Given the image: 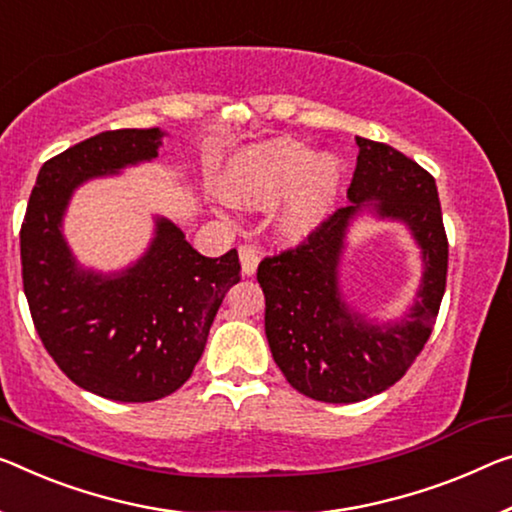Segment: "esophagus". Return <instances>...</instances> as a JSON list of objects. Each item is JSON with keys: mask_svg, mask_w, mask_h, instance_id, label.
I'll use <instances>...</instances> for the list:
<instances>
[{"mask_svg": "<svg viewBox=\"0 0 512 512\" xmlns=\"http://www.w3.org/2000/svg\"><path fill=\"white\" fill-rule=\"evenodd\" d=\"M258 261H261V251H258L254 245H242L240 247V263H242V274H256Z\"/></svg>", "mask_w": 512, "mask_h": 512, "instance_id": "obj_1", "label": "esophagus"}]
</instances>
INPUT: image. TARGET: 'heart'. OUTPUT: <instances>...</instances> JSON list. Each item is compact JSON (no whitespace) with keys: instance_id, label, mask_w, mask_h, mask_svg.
Wrapping results in <instances>:
<instances>
[{"instance_id":"b5f03b06","label":"heart","mask_w":512,"mask_h":512,"mask_svg":"<svg viewBox=\"0 0 512 512\" xmlns=\"http://www.w3.org/2000/svg\"><path fill=\"white\" fill-rule=\"evenodd\" d=\"M341 164L332 155L313 157L300 141L279 139L249 148L226 171V192L247 203L274 208V226L283 238L297 240L325 222L341 190Z\"/></svg>"}]
</instances>
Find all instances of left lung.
I'll use <instances>...</instances> for the list:
<instances>
[{"label":"left lung","mask_w":512,"mask_h":512,"mask_svg":"<svg viewBox=\"0 0 512 512\" xmlns=\"http://www.w3.org/2000/svg\"><path fill=\"white\" fill-rule=\"evenodd\" d=\"M357 146L350 206L325 217L300 245L265 256L256 272L274 361L290 387L322 403H359L396 384L428 343L446 290L448 238L435 178L380 141L357 137ZM368 198L381 216L411 226L427 267L420 300L391 328L368 326L337 293L342 235Z\"/></svg>","instance_id":"obj_1"}]
</instances>
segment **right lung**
I'll list each match as a JSON object with an SVG mask.
<instances>
[{"label": "right lung", "mask_w": 512, "mask_h": 512, "mask_svg": "<svg viewBox=\"0 0 512 512\" xmlns=\"http://www.w3.org/2000/svg\"><path fill=\"white\" fill-rule=\"evenodd\" d=\"M162 132L107 130L38 171L20 229L22 288L34 327L68 380L119 403H151L190 380L240 258L201 256L167 219L148 254L116 279L80 272L61 235L70 194L86 178L151 160Z\"/></svg>", "instance_id": "right-lung-1"}]
</instances>
